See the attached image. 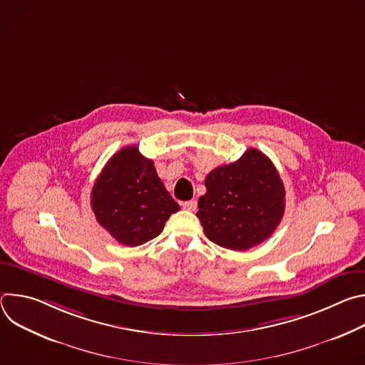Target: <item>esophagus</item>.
Wrapping results in <instances>:
<instances>
[{"label": "esophagus", "instance_id": "esophagus-1", "mask_svg": "<svg viewBox=\"0 0 365 365\" xmlns=\"http://www.w3.org/2000/svg\"><path fill=\"white\" fill-rule=\"evenodd\" d=\"M183 207L185 210H187V211H196V207H197V202L196 200H187V202H185L183 203Z\"/></svg>", "mask_w": 365, "mask_h": 365}]
</instances>
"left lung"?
<instances>
[{
	"mask_svg": "<svg viewBox=\"0 0 365 365\" xmlns=\"http://www.w3.org/2000/svg\"><path fill=\"white\" fill-rule=\"evenodd\" d=\"M205 186L196 217L205 235L220 247L245 251L262 244L283 218V182L272 160L257 148L207 173Z\"/></svg>",
	"mask_w": 365,
	"mask_h": 365,
	"instance_id": "obj_1",
	"label": "left lung"
}]
</instances>
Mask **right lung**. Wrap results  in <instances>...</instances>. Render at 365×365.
<instances>
[{
	"mask_svg": "<svg viewBox=\"0 0 365 365\" xmlns=\"http://www.w3.org/2000/svg\"><path fill=\"white\" fill-rule=\"evenodd\" d=\"M91 205L96 221L120 244L141 245L158 237L180 210L162 183L154 163L137 145L115 153L95 180Z\"/></svg>",
	"mask_w": 365,
	"mask_h": 365,
	"instance_id": "add662e5",
	"label": "right lung"
}]
</instances>
